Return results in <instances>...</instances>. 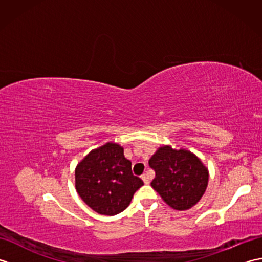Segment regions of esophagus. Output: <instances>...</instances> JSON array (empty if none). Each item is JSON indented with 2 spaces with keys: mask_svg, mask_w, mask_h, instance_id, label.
I'll return each mask as SVG.
<instances>
[{
  "mask_svg": "<svg viewBox=\"0 0 262 262\" xmlns=\"http://www.w3.org/2000/svg\"><path fill=\"white\" fill-rule=\"evenodd\" d=\"M142 180L144 181V183H145V185H148V183H149V177H148V174L147 173L142 174Z\"/></svg>",
  "mask_w": 262,
  "mask_h": 262,
  "instance_id": "obj_1",
  "label": "esophagus"
}]
</instances>
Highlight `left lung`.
<instances>
[{"mask_svg": "<svg viewBox=\"0 0 262 262\" xmlns=\"http://www.w3.org/2000/svg\"><path fill=\"white\" fill-rule=\"evenodd\" d=\"M148 164L155 171L151 186L177 210L191 208L207 188L208 170L196 155L186 149L160 147Z\"/></svg>", "mask_w": 262, "mask_h": 262, "instance_id": "8db88e82", "label": "left lung"}]
</instances>
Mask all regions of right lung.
<instances>
[{"instance_id": "1", "label": "right lung", "mask_w": 262, "mask_h": 262, "mask_svg": "<svg viewBox=\"0 0 262 262\" xmlns=\"http://www.w3.org/2000/svg\"><path fill=\"white\" fill-rule=\"evenodd\" d=\"M144 185L133 174L132 162L118 144L107 143L93 149L77 164L75 187L83 202L101 215L125 210L137 189Z\"/></svg>"}]
</instances>
